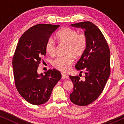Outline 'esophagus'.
Returning <instances> with one entry per match:
<instances>
[{"instance_id":"esophagus-1","label":"esophagus","mask_w":124,"mask_h":124,"mask_svg":"<svg viewBox=\"0 0 124 124\" xmlns=\"http://www.w3.org/2000/svg\"><path fill=\"white\" fill-rule=\"evenodd\" d=\"M62 79H66V78H68V76L67 74H65V73H62Z\"/></svg>"}]
</instances>
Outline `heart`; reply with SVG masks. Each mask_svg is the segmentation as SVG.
<instances>
[{"instance_id":"b5f03b06","label":"heart","mask_w":124,"mask_h":124,"mask_svg":"<svg viewBox=\"0 0 124 124\" xmlns=\"http://www.w3.org/2000/svg\"><path fill=\"white\" fill-rule=\"evenodd\" d=\"M56 37L60 42L67 44L66 53L68 55L56 57L52 62V65L58 70L66 72L74 62L73 55L78 57L84 54L87 47V38L85 34H78L76 30L69 28L62 29L56 34ZM45 50L48 55H55L56 43L52 38L47 39Z\"/></svg>"}]
</instances>
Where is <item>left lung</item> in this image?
Segmentation results:
<instances>
[{
  "label": "left lung",
  "mask_w": 124,
  "mask_h": 124,
  "mask_svg": "<svg viewBox=\"0 0 124 124\" xmlns=\"http://www.w3.org/2000/svg\"><path fill=\"white\" fill-rule=\"evenodd\" d=\"M70 26L84 29L87 39L86 50L75 66L81 73L85 71V79L69 76L74 86L70 94L71 101L85 106L99 97L109 77L110 51L102 33L94 23L84 21Z\"/></svg>",
  "instance_id": "obj_1"
}]
</instances>
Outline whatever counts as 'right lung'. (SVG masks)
<instances>
[{"label":"right lung","instance_id":"1","mask_svg":"<svg viewBox=\"0 0 124 124\" xmlns=\"http://www.w3.org/2000/svg\"><path fill=\"white\" fill-rule=\"evenodd\" d=\"M60 25L37 24L23 34L15 50L12 61L16 89L30 104L40 105L48 101L54 86L62 78L56 69L39 74L37 70L48 39Z\"/></svg>","mask_w":124,"mask_h":124}]
</instances>
